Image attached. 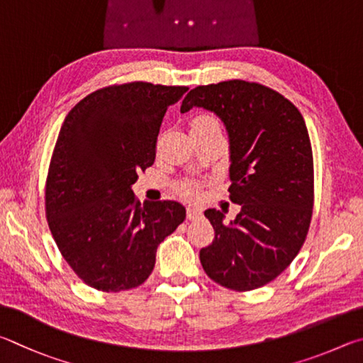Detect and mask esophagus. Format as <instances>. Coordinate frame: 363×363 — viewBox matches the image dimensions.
<instances>
[{
  "label": "esophagus",
  "instance_id": "obj_1",
  "mask_svg": "<svg viewBox=\"0 0 363 363\" xmlns=\"http://www.w3.org/2000/svg\"><path fill=\"white\" fill-rule=\"evenodd\" d=\"M202 215V212L199 211V208H196V207H188L186 208V217H188V220H198L199 217Z\"/></svg>",
  "mask_w": 363,
  "mask_h": 363
}]
</instances>
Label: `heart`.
Returning a JSON list of instances; mask_svg holds the SVG:
<instances>
[{
	"label": "heart",
	"mask_w": 363,
	"mask_h": 363,
	"mask_svg": "<svg viewBox=\"0 0 363 363\" xmlns=\"http://www.w3.org/2000/svg\"><path fill=\"white\" fill-rule=\"evenodd\" d=\"M211 125H220L217 118H213L212 114H199L191 121V129H198V127H211ZM183 193L185 194H193L191 186L183 188Z\"/></svg>",
	"instance_id": "1"
}]
</instances>
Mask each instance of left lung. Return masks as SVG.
<instances>
[{
	"mask_svg": "<svg viewBox=\"0 0 363 363\" xmlns=\"http://www.w3.org/2000/svg\"><path fill=\"white\" fill-rule=\"evenodd\" d=\"M217 114L230 137V225L204 212L215 238L199 258L213 282L236 291L263 287L289 268L308 236L314 207V161L298 108L272 89L242 79L198 86L182 101Z\"/></svg>",
	"mask_w": 363,
	"mask_h": 363,
	"instance_id": "obj_1",
	"label": "left lung"
}]
</instances>
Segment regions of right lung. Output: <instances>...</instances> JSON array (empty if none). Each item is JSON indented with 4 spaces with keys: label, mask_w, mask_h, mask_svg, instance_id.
<instances>
[{
    "label": "right lung",
    "mask_w": 363,
    "mask_h": 363,
    "mask_svg": "<svg viewBox=\"0 0 363 363\" xmlns=\"http://www.w3.org/2000/svg\"><path fill=\"white\" fill-rule=\"evenodd\" d=\"M188 91L135 81L99 89L67 114L46 180V217L62 257L89 287L135 289L150 277L157 245L183 223L175 201L132 191L155 162L165 111Z\"/></svg>",
    "instance_id": "obj_1"
}]
</instances>
